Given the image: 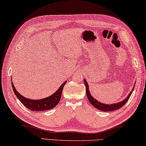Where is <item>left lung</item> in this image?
Instances as JSON below:
<instances>
[{
    "mask_svg": "<svg viewBox=\"0 0 146 146\" xmlns=\"http://www.w3.org/2000/svg\"><path fill=\"white\" fill-rule=\"evenodd\" d=\"M84 82L85 86H86L87 97H88V100L90 102V104H92L93 106H94L95 108H97V109H99V110H100V111H104V112L113 111H115V110H117V109H119L120 108H121V107L123 106H124L126 102H127L128 99L130 98L131 93H132V92H133L134 86H135V85H134L133 87V89L131 90L130 93H129L128 95L123 100L119 102L115 103V104H106L100 102H98L97 100H96L95 98H93V96L91 95V93L90 92L88 84V82H87L86 80L85 79H84Z\"/></svg>",
    "mask_w": 146,
    "mask_h": 146,
    "instance_id": "obj_1",
    "label": "left lung"
}]
</instances>
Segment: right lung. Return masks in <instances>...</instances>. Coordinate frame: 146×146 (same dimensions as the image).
Masks as SVG:
<instances>
[{"instance_id": "1", "label": "right lung", "mask_w": 146, "mask_h": 146, "mask_svg": "<svg viewBox=\"0 0 146 146\" xmlns=\"http://www.w3.org/2000/svg\"><path fill=\"white\" fill-rule=\"evenodd\" d=\"M67 83V81H65L61 86H60L58 89L57 90L55 93H54L53 95L49 96L48 97L44 98L39 100H33L23 97L22 96L17 90H16L15 86L12 82L11 78V85L13 90V92L15 93L19 100L27 108L31 110L32 111H44L50 110L55 107L56 105L58 104L59 101L61 98L62 90L64 88L65 84Z\"/></svg>"}]
</instances>
